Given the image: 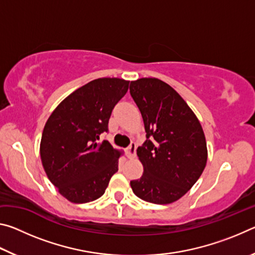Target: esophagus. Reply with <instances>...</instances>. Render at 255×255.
<instances>
[{
    "label": "esophagus",
    "instance_id": "1",
    "mask_svg": "<svg viewBox=\"0 0 255 255\" xmlns=\"http://www.w3.org/2000/svg\"><path fill=\"white\" fill-rule=\"evenodd\" d=\"M136 148H137V145L135 141H131L130 145L128 146L127 149H126V153H127V157L128 158H135L136 156Z\"/></svg>",
    "mask_w": 255,
    "mask_h": 255
}]
</instances>
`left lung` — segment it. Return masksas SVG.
Wrapping results in <instances>:
<instances>
[{"instance_id":"8db88e82","label":"left lung","mask_w":255,"mask_h":255,"mask_svg":"<svg viewBox=\"0 0 255 255\" xmlns=\"http://www.w3.org/2000/svg\"><path fill=\"white\" fill-rule=\"evenodd\" d=\"M130 96L144 120L146 140L137 148L140 179L130 181L135 195L165 205L187 193L204 171L207 145L199 120L180 94L158 79L130 82Z\"/></svg>"}]
</instances>
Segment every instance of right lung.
Listing matches in <instances>:
<instances>
[{
    "label": "right lung",
    "mask_w": 255,
    "mask_h": 255,
    "mask_svg": "<svg viewBox=\"0 0 255 255\" xmlns=\"http://www.w3.org/2000/svg\"><path fill=\"white\" fill-rule=\"evenodd\" d=\"M129 81L102 77L77 89L59 103L47 120L40 156L47 176L71 202L85 204L105 193L118 171L120 152L108 140L115 106L128 91Z\"/></svg>",
    "instance_id": "add662e5"
}]
</instances>
